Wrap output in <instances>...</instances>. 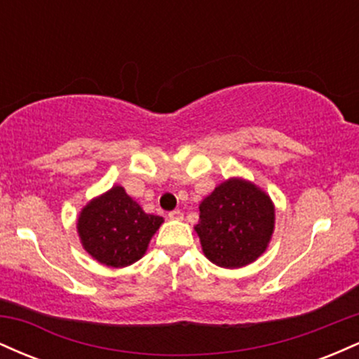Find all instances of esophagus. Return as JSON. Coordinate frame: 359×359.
Returning a JSON list of instances; mask_svg holds the SVG:
<instances>
[{
	"mask_svg": "<svg viewBox=\"0 0 359 359\" xmlns=\"http://www.w3.org/2000/svg\"><path fill=\"white\" fill-rule=\"evenodd\" d=\"M168 217H170V219L180 221V219H182V217H184V214H182V211H179V209H175V211L168 212Z\"/></svg>",
	"mask_w": 359,
	"mask_h": 359,
	"instance_id": "esophagus-1",
	"label": "esophagus"
}]
</instances>
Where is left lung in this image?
<instances>
[{"label":"left lung","instance_id":"obj_1","mask_svg":"<svg viewBox=\"0 0 359 359\" xmlns=\"http://www.w3.org/2000/svg\"><path fill=\"white\" fill-rule=\"evenodd\" d=\"M196 233L204 255L222 269H241L262 257L275 228L270 196L253 182L229 179L199 205Z\"/></svg>","mask_w":359,"mask_h":359}]
</instances>
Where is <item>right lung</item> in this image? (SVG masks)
<instances>
[{"label":"right lung","mask_w":359,"mask_h":359,"mask_svg":"<svg viewBox=\"0 0 359 359\" xmlns=\"http://www.w3.org/2000/svg\"><path fill=\"white\" fill-rule=\"evenodd\" d=\"M162 222L163 217L147 214L121 185H114L82 209L77 233L94 259L106 266L123 269L145 255Z\"/></svg>","instance_id":"1"}]
</instances>
